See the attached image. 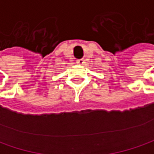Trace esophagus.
<instances>
[{
  "label": "esophagus",
  "instance_id": "34e87169",
  "mask_svg": "<svg viewBox=\"0 0 154 154\" xmlns=\"http://www.w3.org/2000/svg\"><path fill=\"white\" fill-rule=\"evenodd\" d=\"M77 64H84V58H80V59H77Z\"/></svg>",
  "mask_w": 154,
  "mask_h": 154
}]
</instances>
